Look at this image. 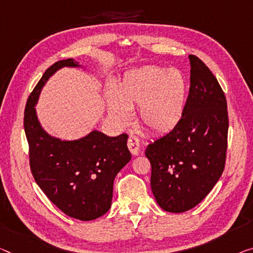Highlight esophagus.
<instances>
[{"mask_svg":"<svg viewBox=\"0 0 253 253\" xmlns=\"http://www.w3.org/2000/svg\"><path fill=\"white\" fill-rule=\"evenodd\" d=\"M127 148H129L130 153L133 155V156H137L139 154L140 145H139V138L135 137V135H129V139H127Z\"/></svg>","mask_w":253,"mask_h":253,"instance_id":"1","label":"esophagus"}]
</instances>
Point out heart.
I'll return each mask as SVG.
<instances>
[{"instance_id":"heart-1","label":"heart","mask_w":253,"mask_h":253,"mask_svg":"<svg viewBox=\"0 0 253 253\" xmlns=\"http://www.w3.org/2000/svg\"><path fill=\"white\" fill-rule=\"evenodd\" d=\"M188 83L183 73L174 69L143 67L124 76L118 92H108L110 114L122 124L132 119V112L140 107V121L151 133L173 130L184 113Z\"/></svg>"}]
</instances>
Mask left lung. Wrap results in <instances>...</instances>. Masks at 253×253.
<instances>
[{"label": "left lung", "instance_id": "1", "mask_svg": "<svg viewBox=\"0 0 253 253\" xmlns=\"http://www.w3.org/2000/svg\"><path fill=\"white\" fill-rule=\"evenodd\" d=\"M190 90L184 113L174 129L146 149L150 185L159 207L183 212L201 203L217 183L227 150V103L216 77L189 55Z\"/></svg>", "mask_w": 253, "mask_h": 253}]
</instances>
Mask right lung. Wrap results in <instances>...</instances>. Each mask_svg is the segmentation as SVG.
<instances>
[{"mask_svg": "<svg viewBox=\"0 0 253 253\" xmlns=\"http://www.w3.org/2000/svg\"><path fill=\"white\" fill-rule=\"evenodd\" d=\"M64 67L79 68L80 64L73 59L54 63L27 100L23 126L30 169L42 192L65 215L92 220L111 208L114 178L130 162L131 154L126 133L107 137L94 130L78 140H61L42 129L35 105L49 77Z\"/></svg>", "mask_w": 253, "mask_h": 253, "instance_id": "right-lung-1", "label": "right lung"}]
</instances>
